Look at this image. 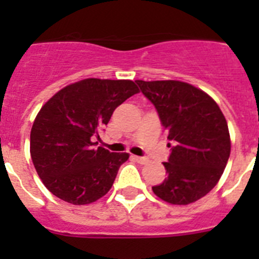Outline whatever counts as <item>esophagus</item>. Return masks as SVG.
Instances as JSON below:
<instances>
[{"instance_id": "34e87169", "label": "esophagus", "mask_w": 259, "mask_h": 259, "mask_svg": "<svg viewBox=\"0 0 259 259\" xmlns=\"http://www.w3.org/2000/svg\"><path fill=\"white\" fill-rule=\"evenodd\" d=\"M134 159L136 162H139L140 164H145L148 162V158L146 157H139V155H134Z\"/></svg>"}]
</instances>
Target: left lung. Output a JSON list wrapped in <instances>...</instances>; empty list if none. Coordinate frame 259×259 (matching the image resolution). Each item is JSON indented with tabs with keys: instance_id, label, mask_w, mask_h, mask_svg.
I'll return each instance as SVG.
<instances>
[{
	"instance_id": "1",
	"label": "left lung",
	"mask_w": 259,
	"mask_h": 259,
	"mask_svg": "<svg viewBox=\"0 0 259 259\" xmlns=\"http://www.w3.org/2000/svg\"><path fill=\"white\" fill-rule=\"evenodd\" d=\"M157 110L172 143L163 162L167 178L152 187L158 197L188 205L206 196L221 179L231 153L228 125L209 95L178 80H136Z\"/></svg>"
}]
</instances>
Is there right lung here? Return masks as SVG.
I'll return each instance as SVG.
<instances>
[{
  "instance_id": "add662e5",
  "label": "right lung",
  "mask_w": 259,
  "mask_h": 259,
  "mask_svg": "<svg viewBox=\"0 0 259 259\" xmlns=\"http://www.w3.org/2000/svg\"><path fill=\"white\" fill-rule=\"evenodd\" d=\"M131 80L85 79L61 89L41 107L31 130V158L44 185L72 205L107 193L128 153H111L92 137L114 110L136 95Z\"/></svg>"
}]
</instances>
